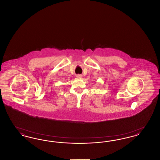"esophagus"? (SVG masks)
I'll return each mask as SVG.
<instances>
[{"mask_svg":"<svg viewBox=\"0 0 160 160\" xmlns=\"http://www.w3.org/2000/svg\"><path fill=\"white\" fill-rule=\"evenodd\" d=\"M77 78H82V76L80 75V74H78V75H77Z\"/></svg>","mask_w":160,"mask_h":160,"instance_id":"34e87169","label":"esophagus"}]
</instances>
